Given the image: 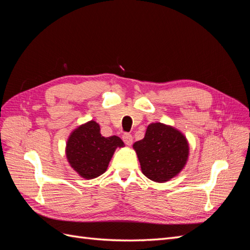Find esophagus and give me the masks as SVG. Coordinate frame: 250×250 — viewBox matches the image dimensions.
Returning a JSON list of instances; mask_svg holds the SVG:
<instances>
[{
  "mask_svg": "<svg viewBox=\"0 0 250 250\" xmlns=\"http://www.w3.org/2000/svg\"><path fill=\"white\" fill-rule=\"evenodd\" d=\"M123 141H124V143L126 144V145H128V146H130V145H132V142H133V139H132V135L131 134H129V133H125V134H123Z\"/></svg>",
  "mask_w": 250,
  "mask_h": 250,
  "instance_id": "1",
  "label": "esophagus"
}]
</instances>
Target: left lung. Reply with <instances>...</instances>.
I'll return each mask as SVG.
<instances>
[{
    "label": "left lung",
    "instance_id": "1",
    "mask_svg": "<svg viewBox=\"0 0 250 250\" xmlns=\"http://www.w3.org/2000/svg\"><path fill=\"white\" fill-rule=\"evenodd\" d=\"M144 175L155 183L177 176L188 162L190 147L184 133L163 123L148 125L145 137L133 144Z\"/></svg>",
    "mask_w": 250,
    "mask_h": 250
}]
</instances>
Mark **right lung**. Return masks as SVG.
Returning <instances> with one entry per match:
<instances>
[{"label": "right lung", "mask_w": 250, "mask_h": 250, "mask_svg": "<svg viewBox=\"0 0 250 250\" xmlns=\"http://www.w3.org/2000/svg\"><path fill=\"white\" fill-rule=\"evenodd\" d=\"M124 146L123 141L117 135L103 137L99 124L92 120L71 132L66 142L65 155L79 176L88 180L102 175L107 170L116 149Z\"/></svg>", "instance_id": "right-lung-1"}]
</instances>
